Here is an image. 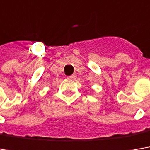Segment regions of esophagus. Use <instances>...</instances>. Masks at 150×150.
Segmentation results:
<instances>
[{
    "label": "esophagus",
    "mask_w": 150,
    "mask_h": 150,
    "mask_svg": "<svg viewBox=\"0 0 150 150\" xmlns=\"http://www.w3.org/2000/svg\"><path fill=\"white\" fill-rule=\"evenodd\" d=\"M75 77H76V75H75V74H74V75L68 76V79H69V80H74Z\"/></svg>",
    "instance_id": "esophagus-1"
}]
</instances>
